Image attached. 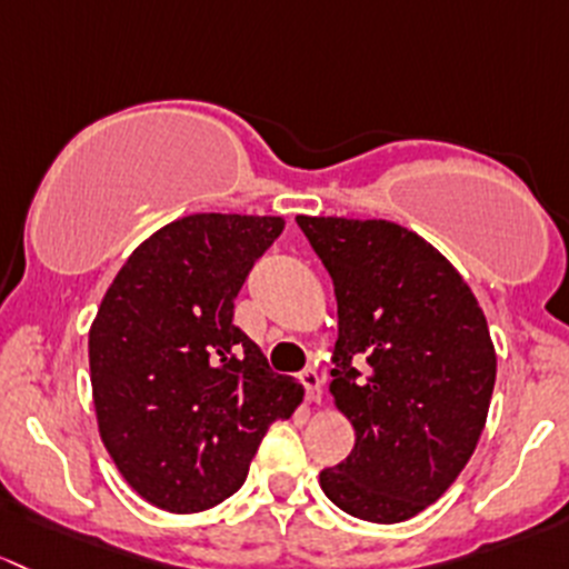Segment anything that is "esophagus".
I'll use <instances>...</instances> for the list:
<instances>
[{
    "instance_id": "obj_1",
    "label": "esophagus",
    "mask_w": 569,
    "mask_h": 569,
    "mask_svg": "<svg viewBox=\"0 0 569 569\" xmlns=\"http://www.w3.org/2000/svg\"><path fill=\"white\" fill-rule=\"evenodd\" d=\"M298 380H301V386H303V391H307V400L309 402H320V400H323L326 378L318 370H315V367L303 370L301 375H298Z\"/></svg>"
}]
</instances>
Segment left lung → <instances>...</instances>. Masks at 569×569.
Returning <instances> with one entry per match:
<instances>
[{
  "label": "left lung",
  "mask_w": 569,
  "mask_h": 569,
  "mask_svg": "<svg viewBox=\"0 0 569 569\" xmlns=\"http://www.w3.org/2000/svg\"><path fill=\"white\" fill-rule=\"evenodd\" d=\"M333 282L331 395L353 452L320 471L323 493L370 523H400L447 493L477 449L496 350L471 287L395 221L298 216Z\"/></svg>",
  "instance_id": "8db88e82"
}]
</instances>
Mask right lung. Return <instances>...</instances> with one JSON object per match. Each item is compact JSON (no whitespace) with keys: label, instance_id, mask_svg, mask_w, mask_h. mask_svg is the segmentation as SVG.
<instances>
[{"label":"right lung","instance_id":"right-lung-1","mask_svg":"<svg viewBox=\"0 0 569 569\" xmlns=\"http://www.w3.org/2000/svg\"><path fill=\"white\" fill-rule=\"evenodd\" d=\"M279 216L194 213L161 227L114 277L90 328L98 430L158 509L202 512L236 493L262 436L303 389L232 323Z\"/></svg>","mask_w":569,"mask_h":569}]
</instances>
